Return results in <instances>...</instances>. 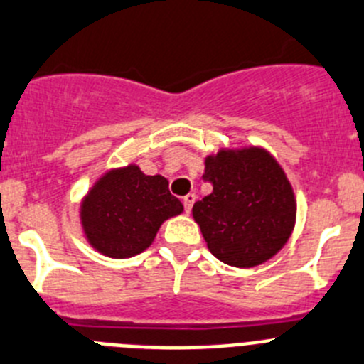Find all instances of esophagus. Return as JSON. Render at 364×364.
Returning <instances> with one entry per match:
<instances>
[{
	"label": "esophagus",
	"mask_w": 364,
	"mask_h": 364,
	"mask_svg": "<svg viewBox=\"0 0 364 364\" xmlns=\"http://www.w3.org/2000/svg\"><path fill=\"white\" fill-rule=\"evenodd\" d=\"M196 202V195L195 193H189V195L184 196V207H186V213H191L193 209V203Z\"/></svg>",
	"instance_id": "34e87169"
}]
</instances>
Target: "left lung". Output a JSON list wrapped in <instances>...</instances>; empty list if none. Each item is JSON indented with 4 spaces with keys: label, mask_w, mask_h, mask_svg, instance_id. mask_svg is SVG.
Here are the masks:
<instances>
[{
    "label": "left lung",
    "mask_w": 364,
    "mask_h": 364,
    "mask_svg": "<svg viewBox=\"0 0 364 364\" xmlns=\"http://www.w3.org/2000/svg\"><path fill=\"white\" fill-rule=\"evenodd\" d=\"M203 164L213 193L193 205V218L210 254L236 268L269 261L296 223V198L282 166L261 146L220 148Z\"/></svg>",
    "instance_id": "left-lung-1"
}]
</instances>
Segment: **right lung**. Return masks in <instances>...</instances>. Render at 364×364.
I'll use <instances>...</instances> for the list:
<instances>
[{
	"label": "right lung",
	"mask_w": 364,
	"mask_h": 364,
	"mask_svg": "<svg viewBox=\"0 0 364 364\" xmlns=\"http://www.w3.org/2000/svg\"><path fill=\"white\" fill-rule=\"evenodd\" d=\"M184 205L162 175H144L137 164L107 169L80 202V227L87 243L110 259H128L154 243L166 220Z\"/></svg>",
	"instance_id": "add662e5"
}]
</instances>
